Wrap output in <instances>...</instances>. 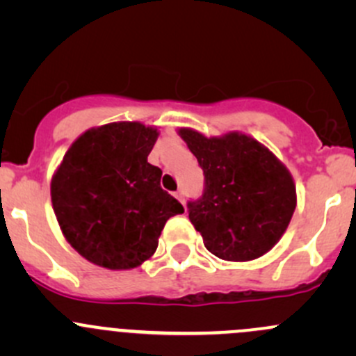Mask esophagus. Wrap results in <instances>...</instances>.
Instances as JSON below:
<instances>
[{"instance_id": "34e87169", "label": "esophagus", "mask_w": 356, "mask_h": 356, "mask_svg": "<svg viewBox=\"0 0 356 356\" xmlns=\"http://www.w3.org/2000/svg\"><path fill=\"white\" fill-rule=\"evenodd\" d=\"M174 196H175V198H177L179 201H181L182 204H184V193H182L181 189H179V191H175V193H174Z\"/></svg>"}]
</instances>
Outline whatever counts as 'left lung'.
<instances>
[{"label":"left lung","mask_w":356,"mask_h":356,"mask_svg":"<svg viewBox=\"0 0 356 356\" xmlns=\"http://www.w3.org/2000/svg\"><path fill=\"white\" fill-rule=\"evenodd\" d=\"M204 175L203 195L188 201L189 220L204 248L229 261H248L275 246L296 208L289 170L257 139L239 132L204 138L181 129Z\"/></svg>","instance_id":"1"}]
</instances>
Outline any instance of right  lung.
<instances>
[{
	"label": "right lung",
	"instance_id": "1",
	"mask_svg": "<svg viewBox=\"0 0 356 356\" xmlns=\"http://www.w3.org/2000/svg\"><path fill=\"white\" fill-rule=\"evenodd\" d=\"M156 129L115 122L84 132L51 179V203L67 241L111 270L134 268L156 251L165 222L184 208L148 163Z\"/></svg>",
	"mask_w": 356,
	"mask_h": 356
}]
</instances>
